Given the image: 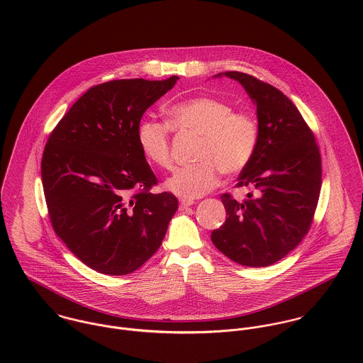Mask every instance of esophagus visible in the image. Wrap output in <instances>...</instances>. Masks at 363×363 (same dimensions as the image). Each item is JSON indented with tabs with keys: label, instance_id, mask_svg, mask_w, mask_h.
Here are the masks:
<instances>
[{
	"label": "esophagus",
	"instance_id": "esophagus-1",
	"mask_svg": "<svg viewBox=\"0 0 363 363\" xmlns=\"http://www.w3.org/2000/svg\"><path fill=\"white\" fill-rule=\"evenodd\" d=\"M193 204H194L193 200H182L180 201V209H186V208H189L190 206H193Z\"/></svg>",
	"mask_w": 363,
	"mask_h": 363
}]
</instances>
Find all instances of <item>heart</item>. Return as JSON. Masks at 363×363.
I'll return each instance as SVG.
<instances>
[{"instance_id": "obj_1", "label": "heart", "mask_w": 363, "mask_h": 363, "mask_svg": "<svg viewBox=\"0 0 363 363\" xmlns=\"http://www.w3.org/2000/svg\"><path fill=\"white\" fill-rule=\"evenodd\" d=\"M173 128L201 135L196 150L197 163L179 167L164 182V187L193 200L213 190L223 174L240 173L253 159L259 144V127L249 110L212 96H197L172 104L167 110ZM143 155L159 167L172 166L170 127L156 120H143L137 128Z\"/></svg>"}]
</instances>
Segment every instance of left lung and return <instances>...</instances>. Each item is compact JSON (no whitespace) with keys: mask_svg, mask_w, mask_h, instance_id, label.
I'll return each mask as SVG.
<instances>
[{"mask_svg":"<svg viewBox=\"0 0 363 363\" xmlns=\"http://www.w3.org/2000/svg\"><path fill=\"white\" fill-rule=\"evenodd\" d=\"M240 82L257 106V150L236 187H250L242 203L222 194L226 220L211 240L226 257L267 267L292 252L311 229L321 189V156L309 125L279 89L238 71L216 77Z\"/></svg>","mask_w":363,"mask_h":363,"instance_id":"obj_1","label":"left lung"}]
</instances>
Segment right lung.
Segmentation results:
<instances>
[{
	"mask_svg": "<svg viewBox=\"0 0 363 363\" xmlns=\"http://www.w3.org/2000/svg\"><path fill=\"white\" fill-rule=\"evenodd\" d=\"M179 77L116 79L86 91L52 130L42 182L52 229L89 268L125 275L155 255L177 211L143 155V114Z\"/></svg>",
	"mask_w": 363,
	"mask_h": 363,
	"instance_id": "obj_1",
	"label": "right lung"
}]
</instances>
